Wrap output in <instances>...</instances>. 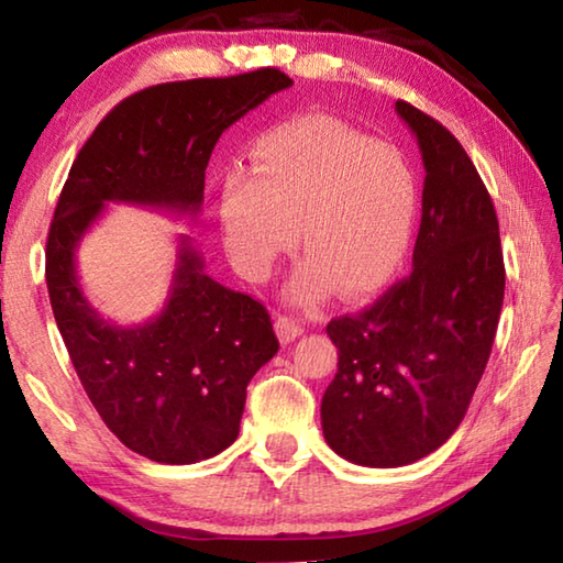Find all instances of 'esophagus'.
<instances>
[{
  "label": "esophagus",
  "mask_w": 563,
  "mask_h": 563,
  "mask_svg": "<svg viewBox=\"0 0 563 563\" xmlns=\"http://www.w3.org/2000/svg\"><path fill=\"white\" fill-rule=\"evenodd\" d=\"M275 332H278V338L283 340V342H292L295 338H300L302 332H305V325L300 320H295V318H278L275 320Z\"/></svg>",
  "instance_id": "1"
}]
</instances>
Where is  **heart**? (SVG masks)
Segmentation results:
<instances>
[{"mask_svg":"<svg viewBox=\"0 0 563 563\" xmlns=\"http://www.w3.org/2000/svg\"><path fill=\"white\" fill-rule=\"evenodd\" d=\"M247 158V170H225L218 194L225 251L247 278H268L295 235L305 255L288 285L295 305L335 288L367 298L402 271L419 216L402 151L312 113L261 133Z\"/></svg>","mask_w":563,"mask_h":563,"instance_id":"b5f03b06","label":"heart"}]
</instances>
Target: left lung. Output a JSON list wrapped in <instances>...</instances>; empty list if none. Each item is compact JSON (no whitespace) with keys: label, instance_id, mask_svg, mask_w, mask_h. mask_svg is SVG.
<instances>
[{"label":"left lung","instance_id":"8db88e82","mask_svg":"<svg viewBox=\"0 0 563 563\" xmlns=\"http://www.w3.org/2000/svg\"><path fill=\"white\" fill-rule=\"evenodd\" d=\"M424 164L412 273L369 308L330 320L338 375L322 434L362 466H405L450 440L487 367L504 302L492 196L440 121L397 101Z\"/></svg>","mask_w":563,"mask_h":563}]
</instances>
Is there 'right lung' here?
Here are the masks:
<instances>
[{
	"instance_id": "add662e5",
	"label": "right lung",
	"mask_w": 563,
	"mask_h": 563,
	"mask_svg": "<svg viewBox=\"0 0 563 563\" xmlns=\"http://www.w3.org/2000/svg\"><path fill=\"white\" fill-rule=\"evenodd\" d=\"M288 87L290 76L268 66L133 93L93 129L62 188L46 238L56 328L103 424L154 462L194 464L235 442L245 387L280 347L271 316L206 275L201 253L180 235L161 316L113 325L84 298L76 247L109 201L196 216L221 133Z\"/></svg>"
}]
</instances>
